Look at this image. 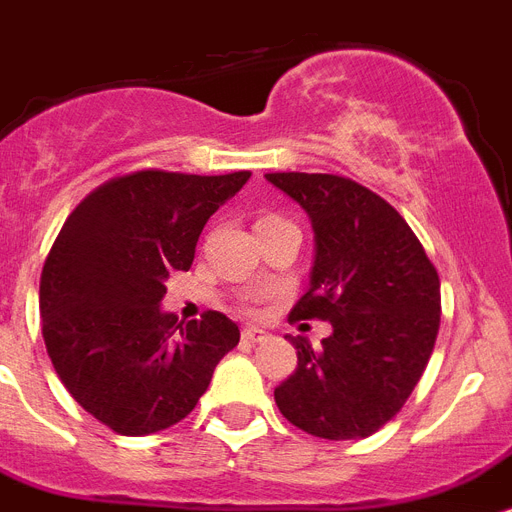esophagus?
Listing matches in <instances>:
<instances>
[{"mask_svg": "<svg viewBox=\"0 0 512 512\" xmlns=\"http://www.w3.org/2000/svg\"><path fill=\"white\" fill-rule=\"evenodd\" d=\"M242 341L249 343V346H257V343L268 341V333H263V330H257V328H244Z\"/></svg>", "mask_w": 512, "mask_h": 512, "instance_id": "esophagus-1", "label": "esophagus"}]
</instances>
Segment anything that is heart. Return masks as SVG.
I'll return each instance as SVG.
<instances>
[{"label": "heart", "instance_id": "obj_1", "mask_svg": "<svg viewBox=\"0 0 512 512\" xmlns=\"http://www.w3.org/2000/svg\"><path fill=\"white\" fill-rule=\"evenodd\" d=\"M263 221H281V218H273V216H268V218H260V221H257V223H263Z\"/></svg>", "mask_w": 512, "mask_h": 512}]
</instances>
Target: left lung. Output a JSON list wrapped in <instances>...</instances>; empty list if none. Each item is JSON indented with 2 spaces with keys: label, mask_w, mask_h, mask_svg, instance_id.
Segmentation results:
<instances>
[{
  "label": "left lung",
  "mask_w": 512,
  "mask_h": 512,
  "mask_svg": "<svg viewBox=\"0 0 512 512\" xmlns=\"http://www.w3.org/2000/svg\"><path fill=\"white\" fill-rule=\"evenodd\" d=\"M312 221L315 263L289 320H328L322 349L286 336L296 369L276 388L307 435L362 440L390 422L422 377L440 330V278L380 195L333 174H265Z\"/></svg>",
  "instance_id": "left-lung-1"
}]
</instances>
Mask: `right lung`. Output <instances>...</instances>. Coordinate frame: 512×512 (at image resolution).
Returning a JSON list of instances; mask_svg holds the SVG:
<instances>
[{"label": "right lung", "mask_w": 512, "mask_h": 512, "mask_svg": "<svg viewBox=\"0 0 512 512\" xmlns=\"http://www.w3.org/2000/svg\"><path fill=\"white\" fill-rule=\"evenodd\" d=\"M249 171H135L90 192L64 221L41 273L44 341L59 380L117 435L182 422L239 343L221 312H163L171 270H190L208 218Z\"/></svg>", "instance_id": "add662e5"}]
</instances>
